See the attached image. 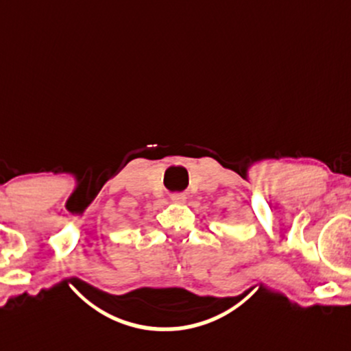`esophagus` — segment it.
Instances as JSON below:
<instances>
[{
  "label": "esophagus",
  "mask_w": 351,
  "mask_h": 351,
  "mask_svg": "<svg viewBox=\"0 0 351 351\" xmlns=\"http://www.w3.org/2000/svg\"><path fill=\"white\" fill-rule=\"evenodd\" d=\"M171 200L176 202V203H184L186 197L182 195V193H173V195H171Z\"/></svg>",
  "instance_id": "obj_1"
}]
</instances>
